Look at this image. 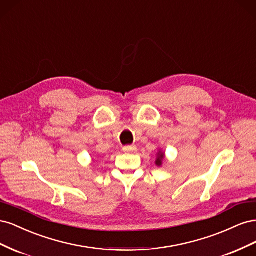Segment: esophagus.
Returning <instances> with one entry per match:
<instances>
[{
    "label": "esophagus",
    "mask_w": 256,
    "mask_h": 256,
    "mask_svg": "<svg viewBox=\"0 0 256 256\" xmlns=\"http://www.w3.org/2000/svg\"><path fill=\"white\" fill-rule=\"evenodd\" d=\"M122 150L126 152H134L136 150V145H128V146H124Z\"/></svg>",
    "instance_id": "obj_1"
}]
</instances>
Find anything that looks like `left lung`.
Listing matches in <instances>:
<instances>
[{"label": "left lung", "instance_id": "8db88e82", "mask_svg": "<svg viewBox=\"0 0 256 256\" xmlns=\"http://www.w3.org/2000/svg\"><path fill=\"white\" fill-rule=\"evenodd\" d=\"M166 157V154L162 150H159L157 152V158L156 161H154V164H156L157 166H162V162H164V159Z\"/></svg>", "mask_w": 256, "mask_h": 256}]
</instances>
